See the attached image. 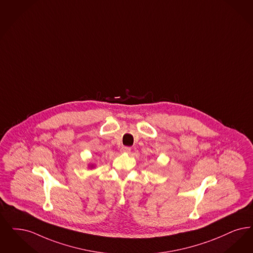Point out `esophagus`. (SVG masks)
<instances>
[{
	"label": "esophagus",
	"mask_w": 253,
	"mask_h": 253,
	"mask_svg": "<svg viewBox=\"0 0 253 253\" xmlns=\"http://www.w3.org/2000/svg\"><path fill=\"white\" fill-rule=\"evenodd\" d=\"M121 152H123V153H130L131 148L130 147H122L121 149Z\"/></svg>",
	"instance_id": "1"
}]
</instances>
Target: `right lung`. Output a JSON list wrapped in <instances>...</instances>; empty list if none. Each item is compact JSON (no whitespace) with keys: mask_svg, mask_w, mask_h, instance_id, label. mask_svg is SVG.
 <instances>
[{"mask_svg":"<svg viewBox=\"0 0 253 253\" xmlns=\"http://www.w3.org/2000/svg\"><path fill=\"white\" fill-rule=\"evenodd\" d=\"M93 167H94V166H93V165H91L90 168H93Z\"/></svg>","mask_w":253,"mask_h":253,"instance_id":"add662e5","label":"right lung"}]
</instances>
